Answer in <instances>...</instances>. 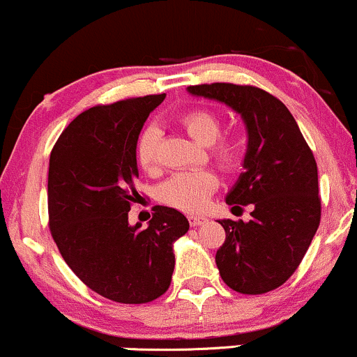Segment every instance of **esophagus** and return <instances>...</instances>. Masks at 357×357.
<instances>
[{
    "instance_id": "obj_1",
    "label": "esophagus",
    "mask_w": 357,
    "mask_h": 357,
    "mask_svg": "<svg viewBox=\"0 0 357 357\" xmlns=\"http://www.w3.org/2000/svg\"><path fill=\"white\" fill-rule=\"evenodd\" d=\"M188 220H190L191 227H198V225H202V223H205L206 218L202 217V215H190V217H188Z\"/></svg>"
}]
</instances>
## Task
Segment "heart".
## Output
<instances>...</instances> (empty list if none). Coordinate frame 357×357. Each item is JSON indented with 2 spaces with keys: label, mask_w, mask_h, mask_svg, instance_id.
I'll list each match as a JSON object with an SVG mask.
<instances>
[{
  "label": "heart",
  "mask_w": 357,
  "mask_h": 357,
  "mask_svg": "<svg viewBox=\"0 0 357 357\" xmlns=\"http://www.w3.org/2000/svg\"><path fill=\"white\" fill-rule=\"evenodd\" d=\"M179 125L186 134L202 146H211V154L223 167L236 166L241 155V147L236 140L225 139L217 142L220 137V119L217 113L206 108L190 109L179 116ZM160 140V130L155 125L144 128L135 146L137 162L146 172L154 174L158 171V149ZM220 181L218 176L210 169H198L178 172L164 181L159 188V199L166 205L178 208L186 213L202 211L215 193Z\"/></svg>",
  "instance_id": "heart-1"
}]
</instances>
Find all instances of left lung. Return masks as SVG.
<instances>
[{
    "label": "left lung",
    "instance_id": "1",
    "mask_svg": "<svg viewBox=\"0 0 357 357\" xmlns=\"http://www.w3.org/2000/svg\"><path fill=\"white\" fill-rule=\"evenodd\" d=\"M188 93L227 105L248 130L242 171L227 205H252L249 222L218 220L225 242L215 262L227 287L261 295L295 273L320 223L319 172L289 109L254 86L213 83Z\"/></svg>",
    "mask_w": 357,
    "mask_h": 357
}]
</instances>
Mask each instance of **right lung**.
<instances>
[{"label": "right lung", "mask_w": 357, "mask_h": 357, "mask_svg": "<svg viewBox=\"0 0 357 357\" xmlns=\"http://www.w3.org/2000/svg\"><path fill=\"white\" fill-rule=\"evenodd\" d=\"M166 95L116 101L77 115L49 160V225L59 252L81 281L119 303H147L171 284L174 242L190 229L181 211L155 206L128 223L140 197L135 146L149 113Z\"/></svg>", "instance_id": "1"}]
</instances>
